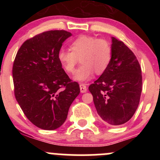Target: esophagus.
Returning <instances> with one entry per match:
<instances>
[{
  "label": "esophagus",
  "mask_w": 160,
  "mask_h": 160,
  "mask_svg": "<svg viewBox=\"0 0 160 160\" xmlns=\"http://www.w3.org/2000/svg\"><path fill=\"white\" fill-rule=\"evenodd\" d=\"M80 92L84 93L87 92V88H86V86L83 83L80 84Z\"/></svg>",
  "instance_id": "esophagus-1"
}]
</instances>
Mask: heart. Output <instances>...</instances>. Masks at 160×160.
Masks as SVG:
<instances>
[{
	"label": "heart",
	"instance_id": "obj_1",
	"mask_svg": "<svg viewBox=\"0 0 160 160\" xmlns=\"http://www.w3.org/2000/svg\"><path fill=\"white\" fill-rule=\"evenodd\" d=\"M69 49L70 51L60 49L57 57L68 74L74 72L80 59L82 65L74 76L76 81H89L95 72L96 74H103L111 60V45L103 38L80 35L71 41Z\"/></svg>",
	"mask_w": 160,
	"mask_h": 160
}]
</instances>
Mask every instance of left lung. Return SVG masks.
I'll list each match as a JSON object with an SVG mask.
<instances>
[{"mask_svg":"<svg viewBox=\"0 0 160 160\" xmlns=\"http://www.w3.org/2000/svg\"><path fill=\"white\" fill-rule=\"evenodd\" d=\"M112 57L106 71L89 86L101 118L111 126L128 122L136 111L142 90L136 56L122 41L112 37Z\"/></svg>","mask_w":160,"mask_h":160,"instance_id":"obj_1","label":"left lung"}]
</instances>
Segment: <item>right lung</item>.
I'll list each match as a JSON object with an SVG mask.
<instances>
[{"mask_svg":"<svg viewBox=\"0 0 160 160\" xmlns=\"http://www.w3.org/2000/svg\"><path fill=\"white\" fill-rule=\"evenodd\" d=\"M71 33L48 31L25 40L12 66L14 94L23 113L37 127L54 130L65 122L80 93L58 60L62 43Z\"/></svg>","mask_w":160,"mask_h":160,"instance_id":"obj_1","label":"right lung"}]
</instances>
